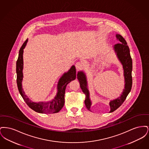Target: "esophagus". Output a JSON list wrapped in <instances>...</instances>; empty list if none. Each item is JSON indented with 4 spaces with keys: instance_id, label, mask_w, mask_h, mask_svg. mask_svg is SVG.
Listing matches in <instances>:
<instances>
[{
    "instance_id": "1",
    "label": "esophagus",
    "mask_w": 149,
    "mask_h": 149,
    "mask_svg": "<svg viewBox=\"0 0 149 149\" xmlns=\"http://www.w3.org/2000/svg\"><path fill=\"white\" fill-rule=\"evenodd\" d=\"M83 63H82L81 62H80V61L77 62V63L75 64V67H76V69H77V70L81 69V68L83 67Z\"/></svg>"
}]
</instances>
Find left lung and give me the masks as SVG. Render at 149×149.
<instances>
[{"label": "left lung", "mask_w": 149, "mask_h": 149, "mask_svg": "<svg viewBox=\"0 0 149 149\" xmlns=\"http://www.w3.org/2000/svg\"><path fill=\"white\" fill-rule=\"evenodd\" d=\"M116 37L120 41V43L116 44L114 46V49L120 63L123 65L125 79V86L120 97L110 102V112H113L122 104L125 99H126L128 94L130 92L132 84V61L130 55L129 47L126 40L122 36L117 34ZM77 77L80 83V88L82 89L83 92L85 94V100L84 101L85 106L89 111H90L91 102L89 98V93L87 87V82L85 74L83 71L78 72Z\"/></svg>", "instance_id": "8db88e82"}]
</instances>
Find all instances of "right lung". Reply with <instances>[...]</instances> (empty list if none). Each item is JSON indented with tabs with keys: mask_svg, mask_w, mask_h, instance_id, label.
<instances>
[{
	"mask_svg": "<svg viewBox=\"0 0 149 149\" xmlns=\"http://www.w3.org/2000/svg\"><path fill=\"white\" fill-rule=\"evenodd\" d=\"M28 40L22 45L19 51L18 60L16 63V72H17V83L18 91L20 93L22 98L29 106V108L36 112L40 113H55L58 112L64 107L65 103V93L66 85L72 80L76 78V69L74 66H72L68 72L65 73L60 79L57 84V93L56 96L54 100L49 102H32L25 95V93L22 89V81L23 79L22 70L23 68V49L25 47Z\"/></svg>",
	"mask_w": 149,
	"mask_h": 149,
	"instance_id": "obj_1",
	"label": "right lung"
}]
</instances>
